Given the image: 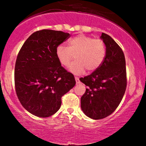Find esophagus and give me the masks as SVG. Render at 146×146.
I'll return each mask as SVG.
<instances>
[{
    "label": "esophagus",
    "mask_w": 146,
    "mask_h": 146,
    "mask_svg": "<svg viewBox=\"0 0 146 146\" xmlns=\"http://www.w3.org/2000/svg\"><path fill=\"white\" fill-rule=\"evenodd\" d=\"M75 81H76V84H78L80 83V79H79V78H78V77H75Z\"/></svg>",
    "instance_id": "34e87169"
}]
</instances>
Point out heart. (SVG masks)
<instances>
[{
	"label": "heart",
	"instance_id": "heart-1",
	"mask_svg": "<svg viewBox=\"0 0 146 146\" xmlns=\"http://www.w3.org/2000/svg\"><path fill=\"white\" fill-rule=\"evenodd\" d=\"M104 42L100 39H93L80 34L68 40V47L60 44L56 49V55L60 63L68 66L72 60H76L69 66L70 71L80 74L87 69L93 71L101 66L106 56Z\"/></svg>",
	"mask_w": 146,
	"mask_h": 146
}]
</instances>
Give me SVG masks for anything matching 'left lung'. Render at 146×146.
<instances>
[{
    "instance_id": "1",
    "label": "left lung",
    "mask_w": 146,
    "mask_h": 146,
    "mask_svg": "<svg viewBox=\"0 0 146 146\" xmlns=\"http://www.w3.org/2000/svg\"><path fill=\"white\" fill-rule=\"evenodd\" d=\"M100 38L106 49L103 62L91 74L80 79L87 86L81 98V108L87 117L101 119L109 116L119 105L126 88V68L123 52L104 33Z\"/></svg>"
}]
</instances>
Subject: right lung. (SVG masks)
<instances>
[{
    "label": "right lung",
    "instance_id": "obj_1",
    "mask_svg": "<svg viewBox=\"0 0 146 146\" xmlns=\"http://www.w3.org/2000/svg\"><path fill=\"white\" fill-rule=\"evenodd\" d=\"M70 34L43 29L27 39L18 53L14 71L18 98L35 116L48 117L61 106V98L75 85L73 74L61 66L56 55L58 45Z\"/></svg>",
    "mask_w": 146,
    "mask_h": 146
}]
</instances>
